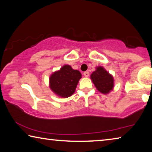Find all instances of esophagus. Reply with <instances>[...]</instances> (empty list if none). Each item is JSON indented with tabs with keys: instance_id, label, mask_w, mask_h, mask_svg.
I'll use <instances>...</instances> for the list:
<instances>
[{
	"instance_id": "1",
	"label": "esophagus",
	"mask_w": 152,
	"mask_h": 152,
	"mask_svg": "<svg viewBox=\"0 0 152 152\" xmlns=\"http://www.w3.org/2000/svg\"><path fill=\"white\" fill-rule=\"evenodd\" d=\"M89 74H90L89 72H88V71H86V72H84V75L85 77H88Z\"/></svg>"
}]
</instances>
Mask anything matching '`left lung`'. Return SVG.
Returning <instances> with one entry per match:
<instances>
[{"mask_svg": "<svg viewBox=\"0 0 152 152\" xmlns=\"http://www.w3.org/2000/svg\"><path fill=\"white\" fill-rule=\"evenodd\" d=\"M91 78L98 91L103 94L109 93L114 86L113 76L101 66L98 67L96 70L92 72Z\"/></svg>", "mask_w": 152, "mask_h": 152, "instance_id": "1", "label": "left lung"}]
</instances>
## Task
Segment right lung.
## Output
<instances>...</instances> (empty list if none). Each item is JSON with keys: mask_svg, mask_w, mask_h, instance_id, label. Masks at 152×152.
Listing matches in <instances>:
<instances>
[{"mask_svg": "<svg viewBox=\"0 0 152 152\" xmlns=\"http://www.w3.org/2000/svg\"><path fill=\"white\" fill-rule=\"evenodd\" d=\"M82 75L78 70H74L69 65H65L60 70L51 74L50 78V88L58 96H70L75 92Z\"/></svg>", "mask_w": 152, "mask_h": 152, "instance_id": "add662e5", "label": "right lung"}]
</instances>
